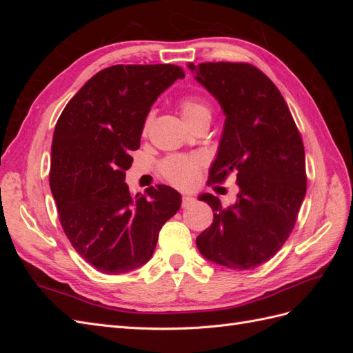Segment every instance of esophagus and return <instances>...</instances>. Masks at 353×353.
<instances>
[{"instance_id": "obj_1", "label": "esophagus", "mask_w": 353, "mask_h": 353, "mask_svg": "<svg viewBox=\"0 0 353 353\" xmlns=\"http://www.w3.org/2000/svg\"><path fill=\"white\" fill-rule=\"evenodd\" d=\"M194 200L196 199L193 196H183V203H181V205H183V208H187L190 205H193Z\"/></svg>"}]
</instances>
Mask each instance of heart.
Returning <instances> with one entry per match:
<instances>
[{"instance_id": "b5f03b06", "label": "heart", "mask_w": 353, "mask_h": 353, "mask_svg": "<svg viewBox=\"0 0 353 353\" xmlns=\"http://www.w3.org/2000/svg\"><path fill=\"white\" fill-rule=\"evenodd\" d=\"M181 114L190 126H196L201 122H210L212 105L200 95H184L178 100ZM154 117V112L147 114L144 121V131L150 128ZM205 159L200 154H170L159 163V172L168 183L178 188L193 187L200 176Z\"/></svg>"}]
</instances>
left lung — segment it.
<instances>
[{"label": "left lung", "instance_id": "left-lung-1", "mask_svg": "<svg viewBox=\"0 0 353 353\" xmlns=\"http://www.w3.org/2000/svg\"><path fill=\"white\" fill-rule=\"evenodd\" d=\"M188 68L227 116L208 184H222L236 174L240 187L234 206L223 208L212 194L199 197L215 213L197 248L215 263L253 270L268 262L294 228L306 194L302 137L280 90L250 63Z\"/></svg>", "mask_w": 353, "mask_h": 353}]
</instances>
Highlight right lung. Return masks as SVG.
<instances>
[{
  "label": "right lung",
  "instance_id": "1",
  "mask_svg": "<svg viewBox=\"0 0 353 353\" xmlns=\"http://www.w3.org/2000/svg\"><path fill=\"white\" fill-rule=\"evenodd\" d=\"M184 77L175 65L105 68L73 95L56 123L50 187L60 223L73 249L103 274L144 265L181 206L178 191L163 184L132 197L125 170L153 103Z\"/></svg>",
  "mask_w": 353,
  "mask_h": 353
}]
</instances>
